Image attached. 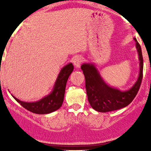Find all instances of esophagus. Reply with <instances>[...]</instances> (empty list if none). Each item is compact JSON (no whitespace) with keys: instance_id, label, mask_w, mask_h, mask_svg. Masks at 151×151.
I'll list each match as a JSON object with an SVG mask.
<instances>
[{"instance_id":"1","label":"esophagus","mask_w":151,"mask_h":151,"mask_svg":"<svg viewBox=\"0 0 151 151\" xmlns=\"http://www.w3.org/2000/svg\"><path fill=\"white\" fill-rule=\"evenodd\" d=\"M83 58L80 57V56H77V57L74 58V60H73V63H74L75 67L79 68V67L80 66V65H81V63H83Z\"/></svg>"}]
</instances>
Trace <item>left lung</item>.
Returning a JSON list of instances; mask_svg holds the SVG:
<instances>
[{
  "label": "left lung",
  "instance_id": "left-lung-1",
  "mask_svg": "<svg viewBox=\"0 0 151 151\" xmlns=\"http://www.w3.org/2000/svg\"><path fill=\"white\" fill-rule=\"evenodd\" d=\"M136 49L139 60V71L137 80L127 91H122L109 85L101 77L98 68L93 63H85L81 66L85 77V88L88 101L91 107L101 112L117 110L128 106L135 98L142 80L143 59L141 47L136 38Z\"/></svg>",
  "mask_w": 151,
  "mask_h": 151
}]
</instances>
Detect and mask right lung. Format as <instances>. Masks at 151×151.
<instances>
[{
    "instance_id": "1",
    "label": "right lung",
    "mask_w": 151,
    "mask_h": 151,
    "mask_svg": "<svg viewBox=\"0 0 151 151\" xmlns=\"http://www.w3.org/2000/svg\"><path fill=\"white\" fill-rule=\"evenodd\" d=\"M73 70H74V66L71 63H69L63 67L59 72L52 91L50 92V94L39 101L34 102H25V101H20L13 95L12 96L19 104H20L24 108L28 109L30 112L36 114L51 113L58 109L62 106L64 99L67 80Z\"/></svg>"
}]
</instances>
